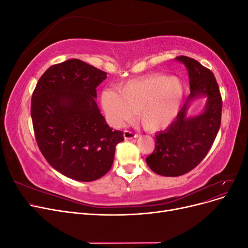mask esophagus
<instances>
[{
	"mask_svg": "<svg viewBox=\"0 0 248 248\" xmlns=\"http://www.w3.org/2000/svg\"><path fill=\"white\" fill-rule=\"evenodd\" d=\"M123 136H124L125 140H131V139H134V138H138V134H134L133 132H131L129 130H124Z\"/></svg>",
	"mask_w": 248,
	"mask_h": 248,
	"instance_id": "obj_1",
	"label": "esophagus"
}]
</instances>
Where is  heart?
I'll list each match as a JSON object with an SVG mask.
<instances>
[{"instance_id": "1", "label": "heart", "mask_w": 248, "mask_h": 248, "mask_svg": "<svg viewBox=\"0 0 248 248\" xmlns=\"http://www.w3.org/2000/svg\"><path fill=\"white\" fill-rule=\"evenodd\" d=\"M184 86L178 78L155 73L131 79L100 94L101 107L116 126L129 121L134 111L147 130H161L175 121L184 100Z\"/></svg>"}]
</instances>
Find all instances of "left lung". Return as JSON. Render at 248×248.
Instances as JSON below:
<instances>
[{
	"instance_id": "obj_1",
	"label": "left lung",
	"mask_w": 248,
	"mask_h": 248,
	"mask_svg": "<svg viewBox=\"0 0 248 248\" xmlns=\"http://www.w3.org/2000/svg\"><path fill=\"white\" fill-rule=\"evenodd\" d=\"M176 59L188 70L190 94L175 121L156 134L154 152L146 158L149 168L164 177L182 176L196 168L209 152L221 123L222 100L214 74L197 60ZM199 96L207 98L205 109L189 117V103Z\"/></svg>"
}]
</instances>
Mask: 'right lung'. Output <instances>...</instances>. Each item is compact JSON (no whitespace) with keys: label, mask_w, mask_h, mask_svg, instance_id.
<instances>
[{"label":"right lung","mask_w":248,"mask_h":248,"mask_svg":"<svg viewBox=\"0 0 248 248\" xmlns=\"http://www.w3.org/2000/svg\"><path fill=\"white\" fill-rule=\"evenodd\" d=\"M107 72L78 59L50 66L32 95L37 144L59 172L81 182L104 176L114 162L123 132L112 130L95 101Z\"/></svg>","instance_id":"1"}]
</instances>
